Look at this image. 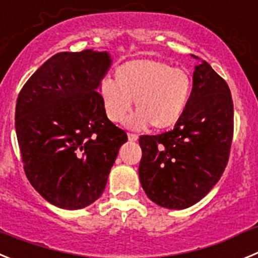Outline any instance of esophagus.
<instances>
[{
	"label": "esophagus",
	"mask_w": 258,
	"mask_h": 258,
	"mask_svg": "<svg viewBox=\"0 0 258 258\" xmlns=\"http://www.w3.org/2000/svg\"><path fill=\"white\" fill-rule=\"evenodd\" d=\"M138 138H139V137L137 136V134H133V133H129V134H127V139H129V141H131V142L138 141Z\"/></svg>",
	"instance_id": "esophagus-1"
}]
</instances>
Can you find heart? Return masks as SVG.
Listing matches in <instances>:
<instances>
[{"instance_id":"b5f03b06","label":"heart","mask_w":258,"mask_h":258,"mask_svg":"<svg viewBox=\"0 0 258 258\" xmlns=\"http://www.w3.org/2000/svg\"><path fill=\"white\" fill-rule=\"evenodd\" d=\"M106 116L122 122L131 111L133 127L148 124L155 131L174 126L183 116L192 93V79L183 69L156 58L141 57L127 61L115 72V80L103 79L98 87Z\"/></svg>"}]
</instances>
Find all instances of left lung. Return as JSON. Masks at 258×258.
Wrapping results in <instances>:
<instances>
[{"label":"left lung","mask_w":258,"mask_h":258,"mask_svg":"<svg viewBox=\"0 0 258 258\" xmlns=\"http://www.w3.org/2000/svg\"><path fill=\"white\" fill-rule=\"evenodd\" d=\"M233 131L230 89L206 61H201L193 73L189 102L174 129L139 138V180L147 197L170 210L200 202L223 175Z\"/></svg>","instance_id":"8db88e82"}]
</instances>
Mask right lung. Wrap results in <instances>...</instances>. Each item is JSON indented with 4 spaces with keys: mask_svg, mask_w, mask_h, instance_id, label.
Instances as JSON below:
<instances>
[{
    "mask_svg": "<svg viewBox=\"0 0 258 258\" xmlns=\"http://www.w3.org/2000/svg\"><path fill=\"white\" fill-rule=\"evenodd\" d=\"M108 52L52 56L16 101L15 129L25 174L47 202L79 210L98 200L126 133L106 116L98 87Z\"/></svg>",
    "mask_w": 258,
    "mask_h": 258,
    "instance_id": "1",
    "label": "right lung"
}]
</instances>
